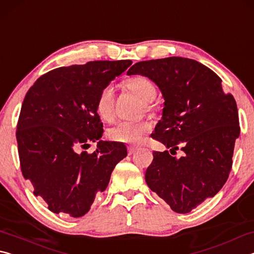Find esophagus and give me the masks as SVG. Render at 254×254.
<instances>
[{"label":"esophagus","mask_w":254,"mask_h":254,"mask_svg":"<svg viewBox=\"0 0 254 254\" xmlns=\"http://www.w3.org/2000/svg\"><path fill=\"white\" fill-rule=\"evenodd\" d=\"M135 151H136V148L135 147H132V145H131V147L127 148V153L128 154H133Z\"/></svg>","instance_id":"1"}]
</instances>
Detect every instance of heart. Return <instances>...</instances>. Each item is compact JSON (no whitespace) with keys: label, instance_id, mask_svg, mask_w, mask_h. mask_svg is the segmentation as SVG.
Returning <instances> with one entry per match:
<instances>
[{"label":"heart","instance_id":"b5f03b06","mask_svg":"<svg viewBox=\"0 0 254 254\" xmlns=\"http://www.w3.org/2000/svg\"><path fill=\"white\" fill-rule=\"evenodd\" d=\"M128 91L141 98L144 103L152 102L157 96V88L151 80L144 76H135L126 81ZM95 109L102 120L111 121L114 117V91L112 86L101 89L96 98ZM151 131V124L148 121L119 122L107 131V135L115 142L126 144L139 143L144 135Z\"/></svg>","mask_w":254,"mask_h":254}]
</instances>
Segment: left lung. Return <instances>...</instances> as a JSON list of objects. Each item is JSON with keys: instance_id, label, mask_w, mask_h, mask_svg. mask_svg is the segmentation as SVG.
Returning a JSON list of instances; mask_svg holds the SVG:
<instances>
[{"instance_id": "8db88e82", "label": "left lung", "mask_w": 254, "mask_h": 254, "mask_svg": "<svg viewBox=\"0 0 254 254\" xmlns=\"http://www.w3.org/2000/svg\"><path fill=\"white\" fill-rule=\"evenodd\" d=\"M136 74L154 81L165 98L152 137L170 152L184 151L180 158L154 151L145 182L176 213H189L216 195L229 178L240 135L236 102L223 91L220 77L192 59L145 60L127 70Z\"/></svg>"}]
</instances>
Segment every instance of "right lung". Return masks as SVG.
<instances>
[{
  "mask_svg": "<svg viewBox=\"0 0 254 254\" xmlns=\"http://www.w3.org/2000/svg\"><path fill=\"white\" fill-rule=\"evenodd\" d=\"M131 64L96 60L56 68L40 76L25 95L16 126L20 167L33 194L51 212L83 216L127 157L123 143L101 140L103 123L95 104L101 89ZM95 140V152L79 151Z\"/></svg>",
  "mask_w": 254,
  "mask_h": 254,
  "instance_id": "add662e5",
  "label": "right lung"
}]
</instances>
